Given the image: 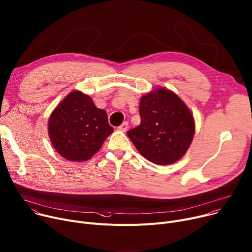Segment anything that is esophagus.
Segmentation results:
<instances>
[{
	"label": "esophagus",
	"instance_id": "34e87169",
	"mask_svg": "<svg viewBox=\"0 0 252 252\" xmlns=\"http://www.w3.org/2000/svg\"><path fill=\"white\" fill-rule=\"evenodd\" d=\"M118 129H119L120 131H122V132H126V131L128 130V122H123V123L118 127Z\"/></svg>",
	"mask_w": 252,
	"mask_h": 252
}]
</instances>
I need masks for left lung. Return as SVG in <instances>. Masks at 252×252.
I'll use <instances>...</instances> for the list:
<instances>
[{
  "mask_svg": "<svg viewBox=\"0 0 252 252\" xmlns=\"http://www.w3.org/2000/svg\"><path fill=\"white\" fill-rule=\"evenodd\" d=\"M139 113L140 125L127 135L141 156L158 165L180 160L196 128L192 113L185 102L172 91L158 88L141 96Z\"/></svg>",
  "mask_w": 252,
  "mask_h": 252,
  "instance_id": "1",
  "label": "left lung"
}]
</instances>
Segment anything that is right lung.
Segmentation results:
<instances>
[{"label":"right lung","instance_id":"right-lung-1","mask_svg":"<svg viewBox=\"0 0 252 252\" xmlns=\"http://www.w3.org/2000/svg\"><path fill=\"white\" fill-rule=\"evenodd\" d=\"M47 125L56 152L76 162L91 159L114 131L106 111L96 108L91 96L81 91L69 93L55 107Z\"/></svg>","mask_w":252,"mask_h":252}]
</instances>
